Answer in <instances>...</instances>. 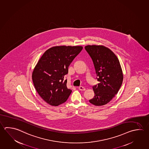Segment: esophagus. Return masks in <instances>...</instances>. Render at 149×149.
<instances>
[{
    "mask_svg": "<svg viewBox=\"0 0 149 149\" xmlns=\"http://www.w3.org/2000/svg\"><path fill=\"white\" fill-rule=\"evenodd\" d=\"M78 88L79 90H80V91H85V90H86L85 88H84V87H82V86H80V87H79Z\"/></svg>",
    "mask_w": 149,
    "mask_h": 149,
    "instance_id": "1",
    "label": "esophagus"
}]
</instances>
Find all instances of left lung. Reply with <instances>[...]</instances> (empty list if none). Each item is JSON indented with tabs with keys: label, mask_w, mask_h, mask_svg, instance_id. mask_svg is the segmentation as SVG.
<instances>
[{
	"label": "left lung",
	"mask_w": 149,
	"mask_h": 149,
	"mask_svg": "<svg viewBox=\"0 0 149 149\" xmlns=\"http://www.w3.org/2000/svg\"><path fill=\"white\" fill-rule=\"evenodd\" d=\"M85 49L92 59L99 81L92 87L95 96L89 102L95 106L105 105L115 97L122 85V68L116 55L105 46L88 45Z\"/></svg>",
	"instance_id": "left-lung-1"
}]
</instances>
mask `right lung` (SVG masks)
Wrapping results in <instances>:
<instances>
[{
    "mask_svg": "<svg viewBox=\"0 0 149 149\" xmlns=\"http://www.w3.org/2000/svg\"><path fill=\"white\" fill-rule=\"evenodd\" d=\"M83 49L82 46H54L46 50L36 65L32 79L36 90L47 103L58 106L72 92L67 87L68 67Z\"/></svg>",
    "mask_w": 149,
    "mask_h": 149,
    "instance_id": "add662e5",
    "label": "right lung"
}]
</instances>
